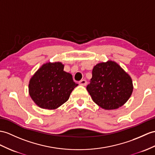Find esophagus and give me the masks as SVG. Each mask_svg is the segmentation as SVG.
<instances>
[{
	"instance_id": "1",
	"label": "esophagus",
	"mask_w": 155,
	"mask_h": 155,
	"mask_svg": "<svg viewBox=\"0 0 155 155\" xmlns=\"http://www.w3.org/2000/svg\"><path fill=\"white\" fill-rule=\"evenodd\" d=\"M79 84L81 86H85L87 85V81L85 80H81L80 82H79Z\"/></svg>"
}]
</instances>
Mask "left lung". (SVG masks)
<instances>
[{"mask_svg": "<svg viewBox=\"0 0 155 155\" xmlns=\"http://www.w3.org/2000/svg\"><path fill=\"white\" fill-rule=\"evenodd\" d=\"M133 89L130 75L112 60L93 67L91 83L87 86L93 101L104 110H114L123 106Z\"/></svg>", "mask_w": 155, "mask_h": 155, "instance_id": "left-lung-1", "label": "left lung"}]
</instances>
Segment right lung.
<instances>
[{"label":"right lung","mask_w":155,"mask_h":155,"mask_svg":"<svg viewBox=\"0 0 155 155\" xmlns=\"http://www.w3.org/2000/svg\"><path fill=\"white\" fill-rule=\"evenodd\" d=\"M60 62H47L30 79L29 93L41 108L54 110L68 100L71 91L78 85L71 74L64 71Z\"/></svg>","instance_id":"1"}]
</instances>
